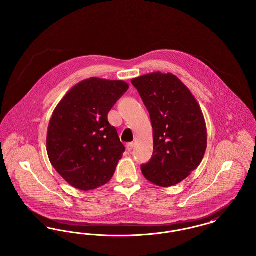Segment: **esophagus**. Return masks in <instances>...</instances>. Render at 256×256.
I'll list each match as a JSON object with an SVG mask.
<instances>
[{
  "label": "esophagus",
  "mask_w": 256,
  "mask_h": 256,
  "mask_svg": "<svg viewBox=\"0 0 256 256\" xmlns=\"http://www.w3.org/2000/svg\"><path fill=\"white\" fill-rule=\"evenodd\" d=\"M134 143H128V145H126V150H128V152H132V150H134Z\"/></svg>",
  "instance_id": "esophagus-1"
}]
</instances>
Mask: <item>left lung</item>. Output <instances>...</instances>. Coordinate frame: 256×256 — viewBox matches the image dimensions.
I'll return each mask as SVG.
<instances>
[{
	"label": "left lung",
	"mask_w": 256,
	"mask_h": 256,
	"mask_svg": "<svg viewBox=\"0 0 256 256\" xmlns=\"http://www.w3.org/2000/svg\"><path fill=\"white\" fill-rule=\"evenodd\" d=\"M150 113L154 154L141 170L160 187L182 182L204 159L206 124L188 87L172 74L154 72L132 80Z\"/></svg>",
	"instance_id": "1"
}]
</instances>
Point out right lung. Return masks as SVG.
Here are the masks:
<instances>
[{
	"mask_svg": "<svg viewBox=\"0 0 256 256\" xmlns=\"http://www.w3.org/2000/svg\"><path fill=\"white\" fill-rule=\"evenodd\" d=\"M128 87L122 80L90 78L72 87L54 110L48 156L74 188L94 190L113 176L124 146L108 114Z\"/></svg>",
	"mask_w": 256,
	"mask_h": 256,
	"instance_id": "obj_1",
	"label": "right lung"
}]
</instances>
